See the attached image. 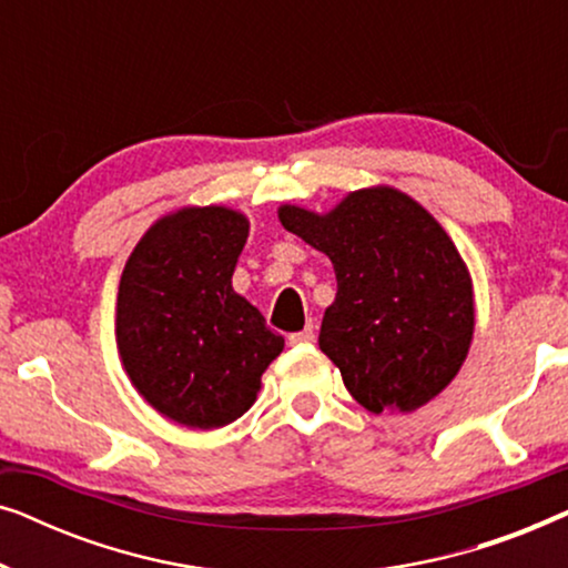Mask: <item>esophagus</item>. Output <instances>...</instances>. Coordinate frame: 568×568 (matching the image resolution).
Returning a JSON list of instances; mask_svg holds the SVG:
<instances>
[{"label":"esophagus","mask_w":568,"mask_h":568,"mask_svg":"<svg viewBox=\"0 0 568 568\" xmlns=\"http://www.w3.org/2000/svg\"><path fill=\"white\" fill-rule=\"evenodd\" d=\"M315 341V328L313 325H305V328L297 333H290V344L292 346H302V344H313Z\"/></svg>","instance_id":"obj_1"}]
</instances>
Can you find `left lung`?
Listing matches in <instances>:
<instances>
[{"mask_svg": "<svg viewBox=\"0 0 568 568\" xmlns=\"http://www.w3.org/2000/svg\"><path fill=\"white\" fill-rule=\"evenodd\" d=\"M278 220L336 271L317 341L356 403L408 414L453 383L473 338V290L424 206L395 189H364L331 214L282 206Z\"/></svg>", "mask_w": 568, "mask_h": 568, "instance_id": "8db88e82", "label": "left lung"}]
</instances>
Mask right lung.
I'll use <instances>...</instances> for the list:
<instances>
[{
	"label": "right lung",
	"mask_w": 568,
	"mask_h": 568,
	"mask_svg": "<svg viewBox=\"0 0 568 568\" xmlns=\"http://www.w3.org/2000/svg\"><path fill=\"white\" fill-rule=\"evenodd\" d=\"M245 240L247 220L232 209H181L146 232L123 268L115 317L123 367L162 416L191 429L243 416L284 348L232 290Z\"/></svg>",
	"instance_id": "add662e5"
}]
</instances>
